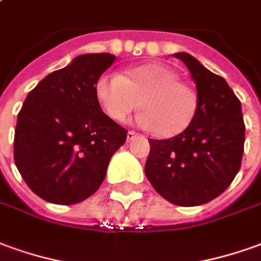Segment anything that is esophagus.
<instances>
[{
    "mask_svg": "<svg viewBox=\"0 0 261 261\" xmlns=\"http://www.w3.org/2000/svg\"><path fill=\"white\" fill-rule=\"evenodd\" d=\"M136 137H138V134H137V133H134V131H128V133H127V140H128V141L134 140Z\"/></svg>",
    "mask_w": 261,
    "mask_h": 261,
    "instance_id": "esophagus-1",
    "label": "esophagus"
}]
</instances>
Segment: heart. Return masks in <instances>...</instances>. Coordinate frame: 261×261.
Returning a JSON list of instances; mask_svg holds the SVG:
<instances>
[{"label": "heart", "instance_id": "b5f03b06", "mask_svg": "<svg viewBox=\"0 0 261 261\" xmlns=\"http://www.w3.org/2000/svg\"><path fill=\"white\" fill-rule=\"evenodd\" d=\"M96 97L103 112L117 123H124L140 106L138 124L162 138L184 133L199 110L198 92L181 82L171 67L158 63L133 67L123 76L101 74L96 82Z\"/></svg>", "mask_w": 261, "mask_h": 261}]
</instances>
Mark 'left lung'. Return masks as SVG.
<instances>
[{"mask_svg":"<svg viewBox=\"0 0 261 261\" xmlns=\"http://www.w3.org/2000/svg\"><path fill=\"white\" fill-rule=\"evenodd\" d=\"M196 83L199 110L179 136L149 140L145 175L164 199L198 206L225 192L242 165L245 121L242 105L222 76L185 52L175 54Z\"/></svg>","mask_w":261,"mask_h":261,"instance_id":"left-lung-1","label":"left lung"}]
</instances>
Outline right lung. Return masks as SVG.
I'll return each mask as SVG.
<instances>
[{
	"mask_svg": "<svg viewBox=\"0 0 261 261\" xmlns=\"http://www.w3.org/2000/svg\"><path fill=\"white\" fill-rule=\"evenodd\" d=\"M112 54H86L55 70L31 90L18 113L14 160L31 191L46 202L73 205L105 181L127 130L103 113L96 82Z\"/></svg>",
	"mask_w": 261,
	"mask_h": 261,
	"instance_id": "right-lung-1",
	"label": "right lung"
}]
</instances>
